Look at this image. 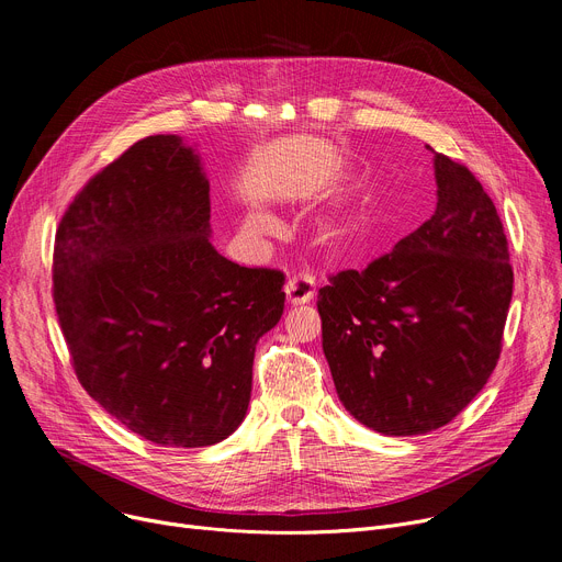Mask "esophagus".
Wrapping results in <instances>:
<instances>
[{"mask_svg":"<svg viewBox=\"0 0 562 562\" xmlns=\"http://www.w3.org/2000/svg\"><path fill=\"white\" fill-rule=\"evenodd\" d=\"M284 293H286V301L291 305H305L314 299L316 293V282L312 276L301 273V276H291L284 284Z\"/></svg>","mask_w":562,"mask_h":562,"instance_id":"obj_1","label":"esophagus"}]
</instances>
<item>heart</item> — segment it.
Instances as JSON below:
<instances>
[{
  "instance_id": "b5f03b06",
  "label": "heart",
  "mask_w": 562,
  "mask_h": 562,
  "mask_svg": "<svg viewBox=\"0 0 562 562\" xmlns=\"http://www.w3.org/2000/svg\"><path fill=\"white\" fill-rule=\"evenodd\" d=\"M271 225H273V221H271L269 214H263V212H250L248 214V227L252 232H269Z\"/></svg>"
}]
</instances>
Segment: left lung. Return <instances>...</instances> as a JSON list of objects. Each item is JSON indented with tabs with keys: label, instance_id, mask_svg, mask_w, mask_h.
<instances>
[{
	"label": "left lung",
	"instance_id": "8db88e82",
	"mask_svg": "<svg viewBox=\"0 0 562 562\" xmlns=\"http://www.w3.org/2000/svg\"><path fill=\"white\" fill-rule=\"evenodd\" d=\"M435 214L364 271L318 289L323 352L344 407L407 437L447 426L492 375L513 299L496 206L471 170L435 153Z\"/></svg>",
	"mask_w": 562,
	"mask_h": 562
}]
</instances>
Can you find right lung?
Instances as JSON below:
<instances>
[{
	"instance_id": "add662e5",
	"label": "right lung",
	"mask_w": 562,
	"mask_h": 562,
	"mask_svg": "<svg viewBox=\"0 0 562 562\" xmlns=\"http://www.w3.org/2000/svg\"><path fill=\"white\" fill-rule=\"evenodd\" d=\"M210 180L175 134L134 143L56 229L54 307L88 396L161 447H212L246 417L255 346L284 276L218 255Z\"/></svg>"
}]
</instances>
